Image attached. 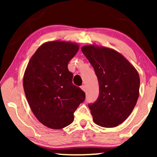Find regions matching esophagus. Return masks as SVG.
I'll return each instance as SVG.
<instances>
[{"instance_id":"obj_1","label":"esophagus","mask_w":157,"mask_h":157,"mask_svg":"<svg viewBox=\"0 0 157 157\" xmlns=\"http://www.w3.org/2000/svg\"><path fill=\"white\" fill-rule=\"evenodd\" d=\"M81 89H82L83 91H86V86H84V85L81 86Z\"/></svg>"}]
</instances>
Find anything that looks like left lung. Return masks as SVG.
Listing matches in <instances>:
<instances>
[{
  "mask_svg": "<svg viewBox=\"0 0 157 157\" xmlns=\"http://www.w3.org/2000/svg\"><path fill=\"white\" fill-rule=\"evenodd\" d=\"M81 51L94 68L99 85V95L89 104L93 121L105 128L123 123L136 106L140 78L134 66L112 48L86 45Z\"/></svg>",
  "mask_w": 157,
  "mask_h": 157,
  "instance_id": "left-lung-1",
  "label": "left lung"
}]
</instances>
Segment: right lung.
Returning <instances> with one entry per match:
<instances>
[{"mask_svg":"<svg viewBox=\"0 0 157 157\" xmlns=\"http://www.w3.org/2000/svg\"><path fill=\"white\" fill-rule=\"evenodd\" d=\"M79 45L64 40L43 44L32 56L23 75V89L32 112L48 128L61 129L74 121L85 93L73 84L68 63Z\"/></svg>","mask_w":157,"mask_h":157,"instance_id":"add662e5","label":"right lung"}]
</instances>
